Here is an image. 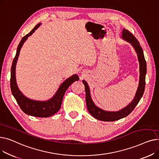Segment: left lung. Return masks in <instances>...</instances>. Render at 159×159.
Wrapping results in <instances>:
<instances>
[{
  "label": "left lung",
  "mask_w": 159,
  "mask_h": 159,
  "mask_svg": "<svg viewBox=\"0 0 159 159\" xmlns=\"http://www.w3.org/2000/svg\"><path fill=\"white\" fill-rule=\"evenodd\" d=\"M121 38L130 43L134 48L137 55L138 61L139 62V82L136 91L135 95L132 101L125 107L117 111H109L104 110L97 107L93 102L90 94V89L86 80H83L82 82L85 86L86 91V101L88 110L89 113L95 119L102 121H115L127 116L135 107L144 93L145 89V80L146 75V62L144 56L143 50L137 39L131 33L126 29H122Z\"/></svg>",
  "instance_id": "left-lung-1"
}]
</instances>
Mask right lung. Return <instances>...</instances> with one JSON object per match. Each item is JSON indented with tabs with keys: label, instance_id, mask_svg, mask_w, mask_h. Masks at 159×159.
<instances>
[{
	"label": "right lung",
	"instance_id": "right-lung-1",
	"mask_svg": "<svg viewBox=\"0 0 159 159\" xmlns=\"http://www.w3.org/2000/svg\"><path fill=\"white\" fill-rule=\"evenodd\" d=\"M42 23H39L35 26L28 34L25 35L20 42L18 46L15 57L13 61L11 68V79H10V87L11 93L15 97L16 102L19 105L20 109L26 114L37 117H49L56 113L60 110L61 107L63 97L66 91L69 86L75 81L79 80V77L77 74H74L68 79H66L59 88L57 89L55 94L48 101H40L30 99L22 94L18 88L16 81V64L17 62L18 57L20 54V51L24 42L28 39V37L31 36L36 30L40 26Z\"/></svg>",
	"mask_w": 159,
	"mask_h": 159
}]
</instances>
